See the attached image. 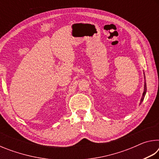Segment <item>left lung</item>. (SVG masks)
<instances>
[{
    "mask_svg": "<svg viewBox=\"0 0 159 159\" xmlns=\"http://www.w3.org/2000/svg\"><path fill=\"white\" fill-rule=\"evenodd\" d=\"M144 92L143 94H142V97L141 98V100H140V103L139 104H142V102H143L144 99V97L145 95H146V93H147V83H146V80H145V74H144Z\"/></svg>",
    "mask_w": 159,
    "mask_h": 159,
    "instance_id": "1",
    "label": "left lung"
}]
</instances>
